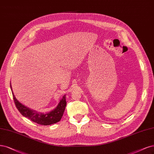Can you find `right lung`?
Returning a JSON list of instances; mask_svg holds the SVG:
<instances>
[{"label": "right lung", "instance_id": "add662e5", "mask_svg": "<svg viewBox=\"0 0 154 154\" xmlns=\"http://www.w3.org/2000/svg\"><path fill=\"white\" fill-rule=\"evenodd\" d=\"M10 87L13 94V99L16 106H17V109L20 111V113L24 116L25 117L31 120L35 123L43 125H49L55 124L58 122H59L62 119L66 106V95H63L62 99L60 100L59 103L58 104L55 109L51 110L48 113H45L32 109L25 106V105L22 104V103H20L14 96L11 83Z\"/></svg>", "mask_w": 154, "mask_h": 154}]
</instances>
